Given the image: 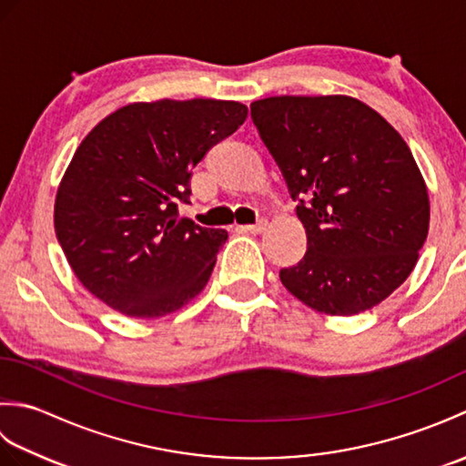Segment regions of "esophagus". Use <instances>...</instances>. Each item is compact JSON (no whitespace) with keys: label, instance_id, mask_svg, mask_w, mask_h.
<instances>
[{"label":"esophagus","instance_id":"esophagus-1","mask_svg":"<svg viewBox=\"0 0 466 466\" xmlns=\"http://www.w3.org/2000/svg\"><path fill=\"white\" fill-rule=\"evenodd\" d=\"M266 226H268V222L258 220L256 224H248V226H242V228H244L246 232H250V234H260V232L266 230Z\"/></svg>","mask_w":466,"mask_h":466}]
</instances>
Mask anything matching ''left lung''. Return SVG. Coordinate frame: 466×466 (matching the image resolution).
I'll use <instances>...</instances> for the list:
<instances>
[{"label":"left lung","mask_w":466,"mask_h":466,"mask_svg":"<svg viewBox=\"0 0 466 466\" xmlns=\"http://www.w3.org/2000/svg\"><path fill=\"white\" fill-rule=\"evenodd\" d=\"M306 228L304 258L280 270L310 309L352 316L409 279L429 234L427 184L407 142L349 96H274L250 106Z\"/></svg>","instance_id":"8db88e82"}]
</instances>
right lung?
<instances>
[{
  "label": "right lung",
  "mask_w": 466,
  "mask_h": 466,
  "mask_svg": "<svg viewBox=\"0 0 466 466\" xmlns=\"http://www.w3.org/2000/svg\"><path fill=\"white\" fill-rule=\"evenodd\" d=\"M248 107L226 100L127 104L84 137L59 182L57 242L87 290L130 319H160L204 290L220 228L177 218L194 166Z\"/></svg>",
  "instance_id": "add662e5"
}]
</instances>
